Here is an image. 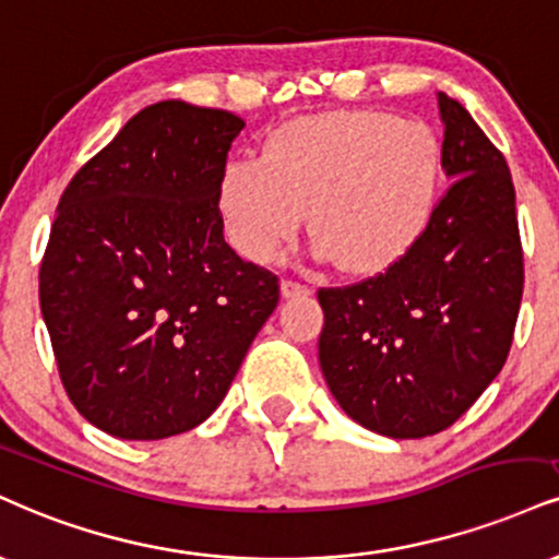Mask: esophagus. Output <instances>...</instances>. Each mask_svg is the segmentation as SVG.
Masks as SVG:
<instances>
[{
    "instance_id": "34e87169",
    "label": "esophagus",
    "mask_w": 559,
    "mask_h": 559,
    "mask_svg": "<svg viewBox=\"0 0 559 559\" xmlns=\"http://www.w3.org/2000/svg\"><path fill=\"white\" fill-rule=\"evenodd\" d=\"M309 286L299 284V281H281V297L284 299H294V297H307Z\"/></svg>"
}]
</instances>
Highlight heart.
Here are the masks:
<instances>
[{
    "label": "heart",
    "mask_w": 559,
    "mask_h": 559,
    "mask_svg": "<svg viewBox=\"0 0 559 559\" xmlns=\"http://www.w3.org/2000/svg\"><path fill=\"white\" fill-rule=\"evenodd\" d=\"M445 151L416 119L356 109L278 127L254 158H231L215 205L228 245L265 265L297 237L305 211L314 252L352 275L401 265L432 226Z\"/></svg>",
    "instance_id": "b5f03b06"
}]
</instances>
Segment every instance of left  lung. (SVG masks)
I'll use <instances>...</instances> for the list:
<instances>
[{"instance_id":"left-lung-1","label":"left lung","mask_w":559,"mask_h":559,"mask_svg":"<svg viewBox=\"0 0 559 559\" xmlns=\"http://www.w3.org/2000/svg\"><path fill=\"white\" fill-rule=\"evenodd\" d=\"M453 179L421 245L393 271L320 288V367L372 432L419 440L474 406L506 365L523 297L515 187L459 100L437 93Z\"/></svg>"}]
</instances>
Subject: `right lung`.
Here are the masks:
<instances>
[{
    "label": "right lung",
    "mask_w": 559,
    "mask_h": 559,
    "mask_svg": "<svg viewBox=\"0 0 559 559\" xmlns=\"http://www.w3.org/2000/svg\"><path fill=\"white\" fill-rule=\"evenodd\" d=\"M241 127L231 111L160 100L59 200L41 314L67 395L114 437L203 425L278 305V275L226 245L215 205Z\"/></svg>",
    "instance_id": "1"
}]
</instances>
